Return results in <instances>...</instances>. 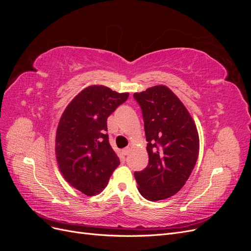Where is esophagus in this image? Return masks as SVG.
<instances>
[{"label":"esophagus","instance_id":"obj_1","mask_svg":"<svg viewBox=\"0 0 251 251\" xmlns=\"http://www.w3.org/2000/svg\"><path fill=\"white\" fill-rule=\"evenodd\" d=\"M130 151H131L130 148H125V149L123 150V154L126 156V155H127L128 153H130Z\"/></svg>","mask_w":251,"mask_h":251}]
</instances>
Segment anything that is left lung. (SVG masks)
<instances>
[{"mask_svg":"<svg viewBox=\"0 0 251 251\" xmlns=\"http://www.w3.org/2000/svg\"><path fill=\"white\" fill-rule=\"evenodd\" d=\"M144 120L149 164L135 172L143 198L159 201L183 187L199 155V135L184 104L165 86L134 93Z\"/></svg>","mask_w":251,"mask_h":251,"instance_id":"obj_1","label":"left lung"}]
</instances>
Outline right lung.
<instances>
[{
	"instance_id": "obj_1",
	"label": "right lung",
	"mask_w": 251,
	"mask_h": 251,
	"mask_svg": "<svg viewBox=\"0 0 251 251\" xmlns=\"http://www.w3.org/2000/svg\"><path fill=\"white\" fill-rule=\"evenodd\" d=\"M128 93H117L104 86L83 89L67 105L58 123L55 155L68 183L93 196L107 186L120 164L107 133V119L124 103Z\"/></svg>"
}]
</instances>
